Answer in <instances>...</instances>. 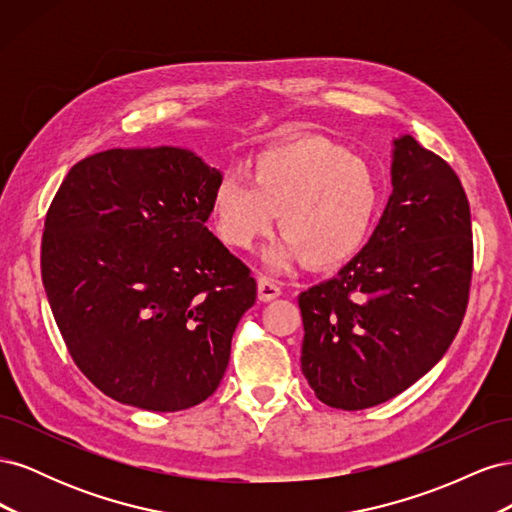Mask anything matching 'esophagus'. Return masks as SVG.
<instances>
[{
    "label": "esophagus",
    "instance_id": "esophagus-1",
    "mask_svg": "<svg viewBox=\"0 0 512 512\" xmlns=\"http://www.w3.org/2000/svg\"><path fill=\"white\" fill-rule=\"evenodd\" d=\"M282 294V288L277 286L269 277H258V299L262 303H269Z\"/></svg>",
    "mask_w": 512,
    "mask_h": 512
}]
</instances>
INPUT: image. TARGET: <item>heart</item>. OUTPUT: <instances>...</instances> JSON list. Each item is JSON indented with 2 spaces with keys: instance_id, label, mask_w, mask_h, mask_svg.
<instances>
[{
  "instance_id": "b5f03b06",
  "label": "heart",
  "mask_w": 512,
  "mask_h": 512,
  "mask_svg": "<svg viewBox=\"0 0 512 512\" xmlns=\"http://www.w3.org/2000/svg\"><path fill=\"white\" fill-rule=\"evenodd\" d=\"M250 183L224 177L213 188L209 218L230 250L271 235L275 215L286 241L267 256L273 269L305 260L327 269L365 243L378 211V183L367 162L318 136L258 151L247 162Z\"/></svg>"
}]
</instances>
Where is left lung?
<instances>
[{
    "instance_id": "left-lung-1",
    "label": "left lung",
    "mask_w": 512,
    "mask_h": 512,
    "mask_svg": "<svg viewBox=\"0 0 512 512\" xmlns=\"http://www.w3.org/2000/svg\"><path fill=\"white\" fill-rule=\"evenodd\" d=\"M393 194L369 243L299 294L301 369L331 408L404 393L461 327L472 282V222L455 170L410 134L393 141Z\"/></svg>"
}]
</instances>
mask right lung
I'll use <instances>...</instances> for the list:
<instances>
[{"label":"right lung","mask_w":512,"mask_h":512,"mask_svg":"<svg viewBox=\"0 0 512 512\" xmlns=\"http://www.w3.org/2000/svg\"><path fill=\"white\" fill-rule=\"evenodd\" d=\"M222 179L179 147L74 164L42 235V284L76 367L119 404L192 408L215 393L256 280L205 226Z\"/></svg>","instance_id":"obj_1"}]
</instances>
